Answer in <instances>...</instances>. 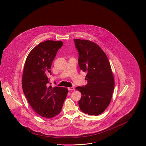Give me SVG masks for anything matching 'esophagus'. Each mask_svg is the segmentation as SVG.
<instances>
[{
    "label": "esophagus",
    "mask_w": 146,
    "mask_h": 146,
    "mask_svg": "<svg viewBox=\"0 0 146 146\" xmlns=\"http://www.w3.org/2000/svg\"><path fill=\"white\" fill-rule=\"evenodd\" d=\"M68 90L69 91H72V90H75V88L74 87H72V88H68Z\"/></svg>",
    "instance_id": "obj_1"
}]
</instances>
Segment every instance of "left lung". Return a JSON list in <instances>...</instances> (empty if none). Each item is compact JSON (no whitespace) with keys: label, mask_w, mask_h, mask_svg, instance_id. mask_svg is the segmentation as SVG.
Wrapping results in <instances>:
<instances>
[{"label":"left lung","mask_w":146,"mask_h":146,"mask_svg":"<svg viewBox=\"0 0 146 146\" xmlns=\"http://www.w3.org/2000/svg\"><path fill=\"white\" fill-rule=\"evenodd\" d=\"M78 52V65L87 72L85 86L76 88L81 92L78 102L80 110L89 115L98 116L109 106L115 87V81L108 58L94 42L74 39Z\"/></svg>","instance_id":"left-lung-1"}]
</instances>
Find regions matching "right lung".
Masks as SVG:
<instances>
[{"mask_svg": "<svg viewBox=\"0 0 146 146\" xmlns=\"http://www.w3.org/2000/svg\"><path fill=\"white\" fill-rule=\"evenodd\" d=\"M63 45L61 41L46 40L40 43L27 58L23 74L24 93L32 108L46 118L56 116L61 112L68 90L47 86L51 66L57 52Z\"/></svg>", "mask_w": 146, "mask_h": 146, "instance_id": "add662e5", "label": "right lung"}]
</instances>
